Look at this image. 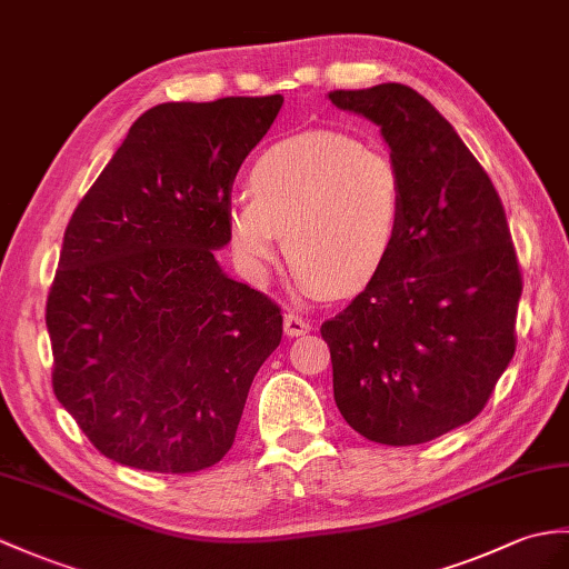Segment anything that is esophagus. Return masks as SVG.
I'll return each mask as SVG.
<instances>
[{"label": "esophagus", "instance_id": "esophagus-1", "mask_svg": "<svg viewBox=\"0 0 569 569\" xmlns=\"http://www.w3.org/2000/svg\"><path fill=\"white\" fill-rule=\"evenodd\" d=\"M310 329H312L310 322L302 320V317L296 315V312H288L283 317V332H286V337H306Z\"/></svg>", "mask_w": 569, "mask_h": 569}]
</instances>
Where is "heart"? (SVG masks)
Listing matches in <instances>:
<instances>
[{
  "mask_svg": "<svg viewBox=\"0 0 569 569\" xmlns=\"http://www.w3.org/2000/svg\"><path fill=\"white\" fill-rule=\"evenodd\" d=\"M252 193L232 198L230 242L252 279H267L286 247L308 290L361 293L400 240L405 189L386 152L345 133L315 130L263 150L249 171Z\"/></svg>",
  "mask_w": 569,
  "mask_h": 569,
  "instance_id": "obj_1",
  "label": "heart"
}]
</instances>
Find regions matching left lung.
I'll return each instance as SVG.
<instances>
[{
	"mask_svg": "<svg viewBox=\"0 0 569 569\" xmlns=\"http://www.w3.org/2000/svg\"><path fill=\"white\" fill-rule=\"evenodd\" d=\"M327 99L380 128L405 189L388 263L320 329L335 402L368 441L427 443L482 412L517 349L521 271L505 208L456 128L415 89L388 82Z\"/></svg>",
	"mask_w": 569,
	"mask_h": 569,
	"instance_id": "obj_1",
	"label": "left lung"
}]
</instances>
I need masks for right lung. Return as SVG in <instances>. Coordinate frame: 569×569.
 <instances>
[{
  "instance_id": "add662e5",
  "label": "right lung",
  "mask_w": 569,
  "mask_h": 569,
  "mask_svg": "<svg viewBox=\"0 0 569 569\" xmlns=\"http://www.w3.org/2000/svg\"><path fill=\"white\" fill-rule=\"evenodd\" d=\"M281 106L271 94L144 111L64 230L46 308L52 390L116 463L216 466L281 345V310L216 259L232 181Z\"/></svg>"
}]
</instances>
